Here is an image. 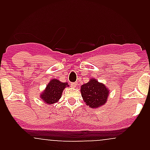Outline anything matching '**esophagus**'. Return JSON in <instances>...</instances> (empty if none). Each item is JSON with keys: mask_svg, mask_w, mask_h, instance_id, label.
<instances>
[{"mask_svg": "<svg viewBox=\"0 0 150 150\" xmlns=\"http://www.w3.org/2000/svg\"><path fill=\"white\" fill-rule=\"evenodd\" d=\"M70 86H72V88H75L77 86V83L76 82H72V83H70Z\"/></svg>", "mask_w": 150, "mask_h": 150, "instance_id": "1", "label": "esophagus"}]
</instances>
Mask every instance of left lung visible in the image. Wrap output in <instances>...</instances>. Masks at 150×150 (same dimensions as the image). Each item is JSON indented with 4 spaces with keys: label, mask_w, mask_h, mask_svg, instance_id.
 Wrapping results in <instances>:
<instances>
[{
    "label": "left lung",
    "mask_w": 150,
    "mask_h": 150,
    "mask_svg": "<svg viewBox=\"0 0 150 150\" xmlns=\"http://www.w3.org/2000/svg\"><path fill=\"white\" fill-rule=\"evenodd\" d=\"M81 91L84 102L91 108L103 105L109 96V91L106 86L95 79L90 80L88 83L83 85Z\"/></svg>",
    "instance_id": "left-lung-1"
}]
</instances>
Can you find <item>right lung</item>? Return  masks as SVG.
I'll return each mask as SVG.
<instances>
[{
  "label": "right lung",
  "instance_id": "obj_1",
  "mask_svg": "<svg viewBox=\"0 0 150 150\" xmlns=\"http://www.w3.org/2000/svg\"><path fill=\"white\" fill-rule=\"evenodd\" d=\"M66 86H68V84L66 83H61L58 80L53 79L50 81L45 91L41 93L40 96L43 102L47 104L55 103L61 98L63 90Z\"/></svg>",
  "mask_w": 150,
  "mask_h": 150
}]
</instances>
